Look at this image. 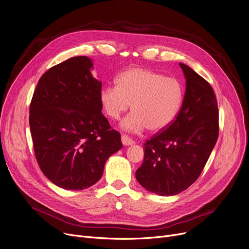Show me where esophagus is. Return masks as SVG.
I'll use <instances>...</instances> for the list:
<instances>
[{"mask_svg": "<svg viewBox=\"0 0 249 249\" xmlns=\"http://www.w3.org/2000/svg\"><path fill=\"white\" fill-rule=\"evenodd\" d=\"M121 140H122L123 145H125V146H129V145L134 144V141L131 138H129L127 135H122Z\"/></svg>", "mask_w": 249, "mask_h": 249, "instance_id": "obj_1", "label": "esophagus"}]
</instances>
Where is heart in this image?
<instances>
[{
	"label": "heart",
	"instance_id": "b5f03b06",
	"mask_svg": "<svg viewBox=\"0 0 249 249\" xmlns=\"http://www.w3.org/2000/svg\"><path fill=\"white\" fill-rule=\"evenodd\" d=\"M102 108L110 118L119 119L131 104L132 113L121 123L129 132H160L175 120L182 102V89L172 77L141 68L129 69L116 77V86L100 93Z\"/></svg>",
	"mask_w": 249,
	"mask_h": 249
}]
</instances>
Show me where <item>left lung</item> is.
<instances>
[{"label":"left lung","instance_id":"left-lung-1","mask_svg":"<svg viewBox=\"0 0 249 249\" xmlns=\"http://www.w3.org/2000/svg\"><path fill=\"white\" fill-rule=\"evenodd\" d=\"M182 106L173 124L144 143L136 179L150 193L175 196L199 178L218 138L219 113L212 87L188 65Z\"/></svg>","mask_w":249,"mask_h":249}]
</instances>
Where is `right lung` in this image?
Returning a JSON list of instances; mask_svg holds the SVG:
<instances>
[{"label":"right lung","instance_id":"1","mask_svg":"<svg viewBox=\"0 0 249 249\" xmlns=\"http://www.w3.org/2000/svg\"><path fill=\"white\" fill-rule=\"evenodd\" d=\"M93 69L88 56L54 65L40 77L30 104L37 162L49 180L65 190L95 185L107 160L122 148L120 133L102 114V83Z\"/></svg>","mask_w":249,"mask_h":249}]
</instances>
